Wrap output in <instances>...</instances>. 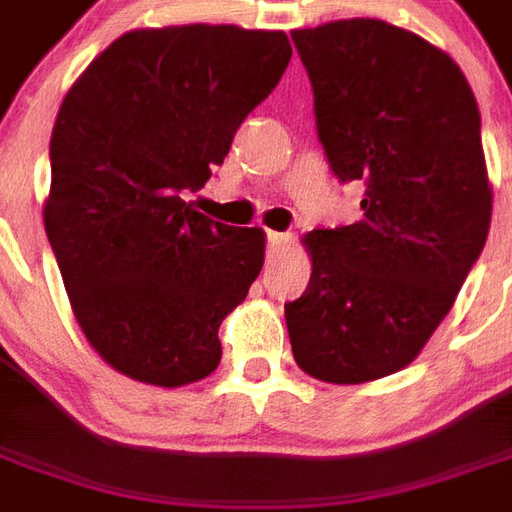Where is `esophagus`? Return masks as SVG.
I'll use <instances>...</instances> for the list:
<instances>
[{
    "label": "esophagus",
    "mask_w": 512,
    "mask_h": 512,
    "mask_svg": "<svg viewBox=\"0 0 512 512\" xmlns=\"http://www.w3.org/2000/svg\"><path fill=\"white\" fill-rule=\"evenodd\" d=\"M290 244L288 233H277V230H268V252H279Z\"/></svg>",
    "instance_id": "1"
}]
</instances>
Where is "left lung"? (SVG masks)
Instances as JSON below:
<instances>
[{
	"label": "left lung",
	"mask_w": 512,
	"mask_h": 512,
	"mask_svg": "<svg viewBox=\"0 0 512 512\" xmlns=\"http://www.w3.org/2000/svg\"><path fill=\"white\" fill-rule=\"evenodd\" d=\"M290 38L318 136L362 219L304 235L310 285L285 304L307 376L367 384L411 365L452 310L491 227L480 112L461 68L408 29L343 18Z\"/></svg>",
	"instance_id": "obj_1"
}]
</instances>
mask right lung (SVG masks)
Masks as SVG:
<instances>
[{
  "label": "right lung",
  "mask_w": 512,
  "mask_h": 512,
  "mask_svg": "<svg viewBox=\"0 0 512 512\" xmlns=\"http://www.w3.org/2000/svg\"><path fill=\"white\" fill-rule=\"evenodd\" d=\"M290 54L271 29H131L62 98L43 224L76 323L117 373L172 389L219 367V326L260 274L266 233L180 194L205 186Z\"/></svg>",
  "instance_id": "add662e5"
}]
</instances>
